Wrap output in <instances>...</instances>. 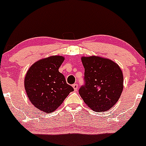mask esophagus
I'll use <instances>...</instances> for the list:
<instances>
[{
    "label": "esophagus",
    "instance_id": "obj_1",
    "mask_svg": "<svg viewBox=\"0 0 146 146\" xmlns=\"http://www.w3.org/2000/svg\"><path fill=\"white\" fill-rule=\"evenodd\" d=\"M72 87H73V88H74V91H76V90L78 89V85L76 84H73Z\"/></svg>",
    "mask_w": 146,
    "mask_h": 146
}]
</instances>
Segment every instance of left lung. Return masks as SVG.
<instances>
[{"label":"left lung","mask_w":146,"mask_h":146,"mask_svg":"<svg viewBox=\"0 0 146 146\" xmlns=\"http://www.w3.org/2000/svg\"><path fill=\"white\" fill-rule=\"evenodd\" d=\"M86 84L79 94L87 106L95 112L110 109L119 99L124 88V77L119 66L102 57H82Z\"/></svg>","instance_id":"obj_1"}]
</instances>
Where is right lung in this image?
Returning a JSON list of instances; mask_svg holds the SVG:
<instances>
[{
  "label": "right lung",
  "mask_w": 146,
  "mask_h": 146,
  "mask_svg": "<svg viewBox=\"0 0 146 146\" xmlns=\"http://www.w3.org/2000/svg\"><path fill=\"white\" fill-rule=\"evenodd\" d=\"M64 58L52 55L34 62L25 78V88L33 106L44 113L54 112L74 91L59 72Z\"/></svg>",
  "instance_id": "obj_1"
}]
</instances>
